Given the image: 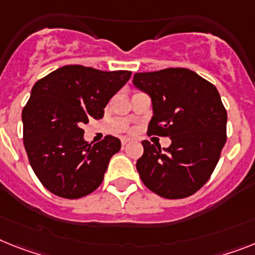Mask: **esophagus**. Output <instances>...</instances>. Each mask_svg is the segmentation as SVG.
I'll list each match as a JSON object with an SVG mask.
<instances>
[{"mask_svg":"<svg viewBox=\"0 0 255 255\" xmlns=\"http://www.w3.org/2000/svg\"><path fill=\"white\" fill-rule=\"evenodd\" d=\"M129 141H131V140H129V138L123 137V138H122V145H123V146H124V145H127L128 142H129Z\"/></svg>","mask_w":255,"mask_h":255,"instance_id":"obj_1","label":"esophagus"}]
</instances>
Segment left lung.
Listing matches in <instances>:
<instances>
[{
  "label": "left lung",
  "instance_id": "left-lung-1",
  "mask_svg": "<svg viewBox=\"0 0 255 255\" xmlns=\"http://www.w3.org/2000/svg\"><path fill=\"white\" fill-rule=\"evenodd\" d=\"M133 84L150 96L147 133L171 138L168 147L142 141L136 168L158 196L177 200L204 187L227 140V111L211 83L188 68L133 75Z\"/></svg>",
  "mask_w": 255,
  "mask_h": 255
}]
</instances>
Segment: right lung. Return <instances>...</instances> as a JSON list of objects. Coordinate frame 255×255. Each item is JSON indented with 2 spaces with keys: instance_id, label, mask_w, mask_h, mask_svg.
<instances>
[{
  "instance_id": "1",
  "label": "right lung",
  "mask_w": 255,
  "mask_h": 255,
  "mask_svg": "<svg viewBox=\"0 0 255 255\" xmlns=\"http://www.w3.org/2000/svg\"><path fill=\"white\" fill-rule=\"evenodd\" d=\"M131 71L68 65L36 81L23 109V142L32 170L49 192L75 200L97 189L121 140H84L83 124L101 119Z\"/></svg>"
}]
</instances>
